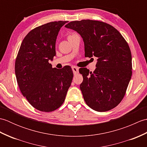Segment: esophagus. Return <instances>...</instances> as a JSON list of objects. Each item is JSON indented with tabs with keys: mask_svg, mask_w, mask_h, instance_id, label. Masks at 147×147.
Listing matches in <instances>:
<instances>
[{
	"mask_svg": "<svg viewBox=\"0 0 147 147\" xmlns=\"http://www.w3.org/2000/svg\"><path fill=\"white\" fill-rule=\"evenodd\" d=\"M72 70L73 71L74 74H76L79 73V68L76 66H72Z\"/></svg>",
	"mask_w": 147,
	"mask_h": 147,
	"instance_id": "1",
	"label": "esophagus"
}]
</instances>
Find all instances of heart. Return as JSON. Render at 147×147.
Masks as SVG:
<instances>
[{"label":"heart","mask_w":147,"mask_h":147,"mask_svg":"<svg viewBox=\"0 0 147 147\" xmlns=\"http://www.w3.org/2000/svg\"><path fill=\"white\" fill-rule=\"evenodd\" d=\"M71 36H72V35H71Z\"/></svg>","instance_id":"b5f03b06"}]
</instances>
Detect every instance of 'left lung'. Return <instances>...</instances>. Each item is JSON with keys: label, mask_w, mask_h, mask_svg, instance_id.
<instances>
[{"label": "left lung", "mask_w": 147, "mask_h": 147, "mask_svg": "<svg viewBox=\"0 0 147 147\" xmlns=\"http://www.w3.org/2000/svg\"><path fill=\"white\" fill-rule=\"evenodd\" d=\"M65 27L82 37L85 57L97 58L94 72L85 67L79 69L83 77L80 89L86 104L98 112L116 107L125 95L132 74L127 43L115 28L104 22L83 20L70 22Z\"/></svg>", "instance_id": "obj_1"}]
</instances>
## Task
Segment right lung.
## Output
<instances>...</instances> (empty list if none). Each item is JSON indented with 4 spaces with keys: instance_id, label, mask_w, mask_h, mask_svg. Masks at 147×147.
I'll return each instance as SVG.
<instances>
[{
    "instance_id": "add662e5",
    "label": "right lung",
    "mask_w": 147,
    "mask_h": 147,
    "mask_svg": "<svg viewBox=\"0 0 147 147\" xmlns=\"http://www.w3.org/2000/svg\"><path fill=\"white\" fill-rule=\"evenodd\" d=\"M67 21L48 23L27 34L15 62V74L21 92L37 110L52 112L63 104L73 73L69 65L52 68L49 61L55 56V42Z\"/></svg>"
}]
</instances>
